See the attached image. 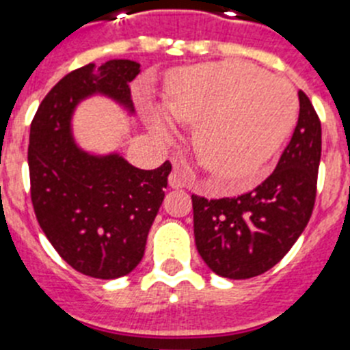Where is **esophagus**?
I'll use <instances>...</instances> for the list:
<instances>
[{
  "label": "esophagus",
  "instance_id": "1",
  "mask_svg": "<svg viewBox=\"0 0 350 350\" xmlns=\"http://www.w3.org/2000/svg\"><path fill=\"white\" fill-rule=\"evenodd\" d=\"M187 175H185V172H182L180 168H173V172L170 173V187H173V189H182V187H185L187 185Z\"/></svg>",
  "mask_w": 350,
  "mask_h": 350
}]
</instances>
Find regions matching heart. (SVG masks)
Instances as JSON below:
<instances>
[{"instance_id":"obj_1","label":"heart","mask_w":350,"mask_h":350,"mask_svg":"<svg viewBox=\"0 0 350 350\" xmlns=\"http://www.w3.org/2000/svg\"><path fill=\"white\" fill-rule=\"evenodd\" d=\"M298 113L295 88L242 61L196 64L172 71L166 108L147 105L148 128L161 142L177 124L196 126L194 152L212 175L233 187L258 177L289 135Z\"/></svg>"}]
</instances>
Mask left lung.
<instances>
[{"label": "left lung", "instance_id": "1", "mask_svg": "<svg viewBox=\"0 0 350 350\" xmlns=\"http://www.w3.org/2000/svg\"><path fill=\"white\" fill-rule=\"evenodd\" d=\"M298 98V124L267 180L237 198L191 196L198 252L213 273L226 279H250L273 268L310 221L321 120L308 96L299 91Z\"/></svg>", "mask_w": 350, "mask_h": 350}]
</instances>
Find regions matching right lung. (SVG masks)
I'll return each mask as SVG.
<instances>
[{"instance_id": "right-lung-1", "label": "right lung", "mask_w": 350, "mask_h": 350, "mask_svg": "<svg viewBox=\"0 0 350 350\" xmlns=\"http://www.w3.org/2000/svg\"><path fill=\"white\" fill-rule=\"evenodd\" d=\"M138 73L129 59L85 64L55 83L31 122L27 165L40 228L73 270L94 279L124 277L142 261L172 165L140 170L119 154L83 152L71 137V113L92 94L133 112L129 82Z\"/></svg>"}]
</instances>
